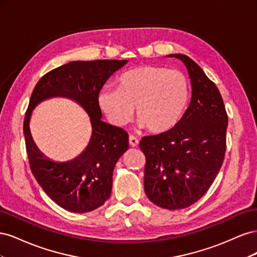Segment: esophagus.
<instances>
[{
  "label": "esophagus",
  "mask_w": 257,
  "mask_h": 257,
  "mask_svg": "<svg viewBox=\"0 0 257 257\" xmlns=\"http://www.w3.org/2000/svg\"><path fill=\"white\" fill-rule=\"evenodd\" d=\"M128 142H130V145H131L132 147H137L138 144H139L138 138H137L136 136H134V135H131V136H130Z\"/></svg>",
  "instance_id": "esophagus-1"
}]
</instances>
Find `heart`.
Returning a JSON list of instances; mask_svg holds the SVG:
<instances>
[{
  "instance_id": "obj_1",
  "label": "heart",
  "mask_w": 257,
  "mask_h": 257,
  "mask_svg": "<svg viewBox=\"0 0 257 257\" xmlns=\"http://www.w3.org/2000/svg\"><path fill=\"white\" fill-rule=\"evenodd\" d=\"M116 88H104L97 103L107 119L116 126L134 115L154 134L174 128L188 109L191 87L181 72L165 66L142 65L122 73Z\"/></svg>"
}]
</instances>
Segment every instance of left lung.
<instances>
[{"label":"left lung","instance_id":"1","mask_svg":"<svg viewBox=\"0 0 257 257\" xmlns=\"http://www.w3.org/2000/svg\"><path fill=\"white\" fill-rule=\"evenodd\" d=\"M181 60L192 85L191 103L177 125L145 136L139 148L146 157L145 192L157 206L183 209L203 197L222 167L228 116L219 89L195 62Z\"/></svg>","mask_w":257,"mask_h":257}]
</instances>
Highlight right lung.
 Here are the masks:
<instances>
[{"label": "right lung", "mask_w": 257, "mask_h": 257, "mask_svg": "<svg viewBox=\"0 0 257 257\" xmlns=\"http://www.w3.org/2000/svg\"><path fill=\"white\" fill-rule=\"evenodd\" d=\"M127 60L74 61L52 69L38 80L23 121V134L31 172L45 193L60 207L76 213L90 212L110 197L112 172L128 149V134L121 127L100 120L97 103L107 79ZM65 96L80 103L88 112L92 137L86 150L75 160L56 163L44 157L29 133L32 110L42 100Z\"/></svg>", "instance_id": "right-lung-1"}]
</instances>
